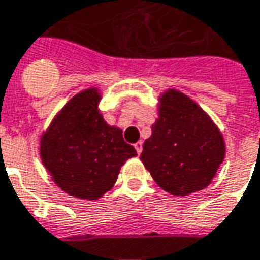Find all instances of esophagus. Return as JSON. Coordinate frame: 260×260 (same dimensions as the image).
<instances>
[{
    "label": "esophagus",
    "instance_id": "1",
    "mask_svg": "<svg viewBox=\"0 0 260 260\" xmlns=\"http://www.w3.org/2000/svg\"><path fill=\"white\" fill-rule=\"evenodd\" d=\"M134 148H136V151H137V154H141V151H143V143L141 141H137L136 144H134Z\"/></svg>",
    "mask_w": 260,
    "mask_h": 260
}]
</instances>
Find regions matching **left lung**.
<instances>
[{"mask_svg":"<svg viewBox=\"0 0 260 260\" xmlns=\"http://www.w3.org/2000/svg\"><path fill=\"white\" fill-rule=\"evenodd\" d=\"M225 156L220 128L193 99L169 88L158 98V117L141 152L144 164L165 192L189 196L213 182Z\"/></svg>","mask_w":260,"mask_h":260,"instance_id":"obj_1","label":"left lung"}]
</instances>
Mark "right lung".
I'll return each instance as SVG.
<instances>
[{
	"label": "right lung",
	"instance_id": "add662e5",
	"mask_svg": "<svg viewBox=\"0 0 260 260\" xmlns=\"http://www.w3.org/2000/svg\"><path fill=\"white\" fill-rule=\"evenodd\" d=\"M96 86L75 93L40 136L39 154L51 180L62 192L98 200L115 186L120 168L137 155L117 126L99 110Z\"/></svg>",
	"mask_w": 260,
	"mask_h": 260
}]
</instances>
